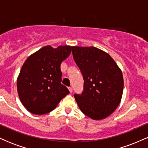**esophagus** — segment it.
Masks as SVG:
<instances>
[{
  "instance_id": "esophagus-1",
  "label": "esophagus",
  "mask_w": 148,
  "mask_h": 148,
  "mask_svg": "<svg viewBox=\"0 0 148 148\" xmlns=\"http://www.w3.org/2000/svg\"><path fill=\"white\" fill-rule=\"evenodd\" d=\"M68 89H69V92L72 93V87H69Z\"/></svg>"
}]
</instances>
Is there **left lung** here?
Masks as SVG:
<instances>
[{
    "label": "left lung",
    "mask_w": 148,
    "mask_h": 148,
    "mask_svg": "<svg viewBox=\"0 0 148 148\" xmlns=\"http://www.w3.org/2000/svg\"><path fill=\"white\" fill-rule=\"evenodd\" d=\"M72 54L84 80L83 93L74 95L80 110L92 120L107 118L123 97L121 69L109 54L95 47H72Z\"/></svg>",
    "instance_id": "1"
}]
</instances>
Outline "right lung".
Returning a JSON list of instances; mask_svg holds the SVG:
<instances>
[{
  "instance_id": "obj_1",
  "label": "right lung",
  "mask_w": 148,
  "mask_h": 148,
  "mask_svg": "<svg viewBox=\"0 0 148 148\" xmlns=\"http://www.w3.org/2000/svg\"><path fill=\"white\" fill-rule=\"evenodd\" d=\"M72 46L48 45L30 56L22 66L16 87L20 101L35 115H44L56 108L69 93L61 84L60 64L70 55Z\"/></svg>"
}]
</instances>
